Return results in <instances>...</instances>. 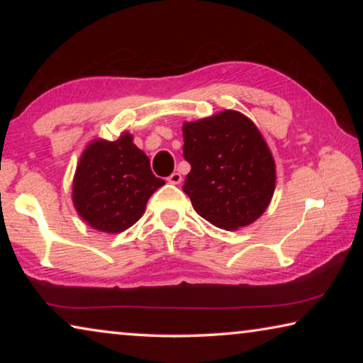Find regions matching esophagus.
<instances>
[{
	"label": "esophagus",
	"mask_w": 363,
	"mask_h": 363,
	"mask_svg": "<svg viewBox=\"0 0 363 363\" xmlns=\"http://www.w3.org/2000/svg\"><path fill=\"white\" fill-rule=\"evenodd\" d=\"M181 181H182V176L179 173H173V174L168 177V182L169 184H176V186H177V184H181Z\"/></svg>",
	"instance_id": "34e87169"
}]
</instances>
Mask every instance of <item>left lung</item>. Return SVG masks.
Segmentation results:
<instances>
[{
    "mask_svg": "<svg viewBox=\"0 0 363 363\" xmlns=\"http://www.w3.org/2000/svg\"><path fill=\"white\" fill-rule=\"evenodd\" d=\"M190 173L182 190L194 210L224 230L262 216L272 200L275 162L266 139L247 115L223 110L182 125Z\"/></svg>",
    "mask_w": 363,
    "mask_h": 363,
    "instance_id": "left-lung-1",
    "label": "left lung"
}]
</instances>
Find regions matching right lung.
<instances>
[{"label": "right lung", "mask_w": 363, "mask_h": 363, "mask_svg": "<svg viewBox=\"0 0 363 363\" xmlns=\"http://www.w3.org/2000/svg\"><path fill=\"white\" fill-rule=\"evenodd\" d=\"M164 184L150 169L149 157L133 143V134L116 140L94 139L78 160L72 184L73 206L86 224L120 233L136 224L150 195Z\"/></svg>", "instance_id": "obj_1"}]
</instances>
